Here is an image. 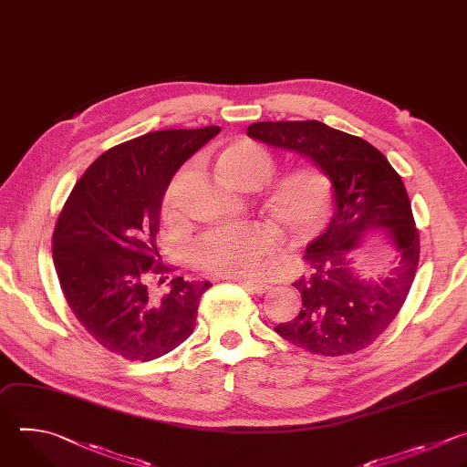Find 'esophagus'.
<instances>
[{
    "label": "esophagus",
    "instance_id": "esophagus-1",
    "mask_svg": "<svg viewBox=\"0 0 467 467\" xmlns=\"http://www.w3.org/2000/svg\"><path fill=\"white\" fill-rule=\"evenodd\" d=\"M237 284H239L243 289H246V291H250V293H255V295H265V293L270 289V285H266V284L244 282V279H237Z\"/></svg>",
    "mask_w": 467,
    "mask_h": 467
}]
</instances>
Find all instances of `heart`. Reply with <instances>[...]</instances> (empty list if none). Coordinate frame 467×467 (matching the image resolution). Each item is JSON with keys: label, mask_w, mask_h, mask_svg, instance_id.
<instances>
[{"label": "heart", "mask_w": 467, "mask_h": 467, "mask_svg": "<svg viewBox=\"0 0 467 467\" xmlns=\"http://www.w3.org/2000/svg\"><path fill=\"white\" fill-rule=\"evenodd\" d=\"M213 165L224 182L248 192L261 188L274 174L275 156L255 140L239 138L224 143L215 152ZM188 169L178 171L161 193L160 208L167 221H176L180 215V193ZM331 193L329 174L318 163L304 161L279 172L265 184L261 210L287 237L304 241L326 224ZM272 248L274 234L268 226L235 223L202 234L192 244L190 259L202 274L250 282L263 274Z\"/></svg>", "instance_id": "obj_1"}]
</instances>
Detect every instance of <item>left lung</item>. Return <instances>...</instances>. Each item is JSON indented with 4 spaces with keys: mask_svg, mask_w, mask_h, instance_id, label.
<instances>
[{
    "mask_svg": "<svg viewBox=\"0 0 467 467\" xmlns=\"http://www.w3.org/2000/svg\"><path fill=\"white\" fill-rule=\"evenodd\" d=\"M246 134L318 163L333 182L337 204L327 230L306 250L307 274L293 284L302 309L275 333L324 357L368 348L401 311L420 261V234L401 176L374 145L317 119L252 123ZM383 227L391 232L399 263L379 283H366L350 257L360 233Z\"/></svg>",
    "mask_w": 467,
    "mask_h": 467,
    "instance_id": "left-lung-1",
    "label": "left lung"
}]
</instances>
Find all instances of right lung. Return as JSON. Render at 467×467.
<instances>
[{"label":"right lung","mask_w":467,"mask_h":467,"mask_svg":"<svg viewBox=\"0 0 467 467\" xmlns=\"http://www.w3.org/2000/svg\"><path fill=\"white\" fill-rule=\"evenodd\" d=\"M221 127L169 129L119 143L93 161L71 190L53 232L62 295L82 327L127 360H152L180 346L197 322L210 282L182 275L156 295V234L165 185ZM161 284V282H158Z\"/></svg>","instance_id":"right-lung-1"}]
</instances>
